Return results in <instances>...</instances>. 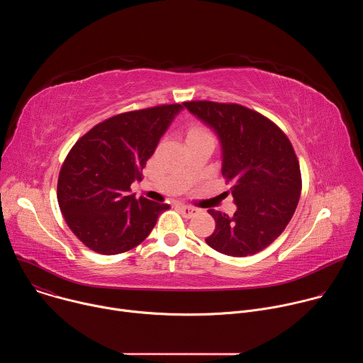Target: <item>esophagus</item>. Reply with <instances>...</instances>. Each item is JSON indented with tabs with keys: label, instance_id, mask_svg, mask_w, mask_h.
<instances>
[{
	"label": "esophagus",
	"instance_id": "esophagus-1",
	"mask_svg": "<svg viewBox=\"0 0 363 363\" xmlns=\"http://www.w3.org/2000/svg\"><path fill=\"white\" fill-rule=\"evenodd\" d=\"M179 210L184 214V217H186V218L195 217L199 213L198 208H194V206H189V205H179Z\"/></svg>",
	"mask_w": 363,
	"mask_h": 363
}]
</instances>
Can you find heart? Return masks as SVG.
Returning a JSON list of instances; mask_svg holds the SVG:
<instances>
[{
  "instance_id": "b5f03b06",
  "label": "heart",
  "mask_w": 363,
  "mask_h": 363,
  "mask_svg": "<svg viewBox=\"0 0 363 363\" xmlns=\"http://www.w3.org/2000/svg\"><path fill=\"white\" fill-rule=\"evenodd\" d=\"M205 133H208V132H206L202 126H199V125H191V126L188 128L186 138H188V136H195V135H205Z\"/></svg>"
}]
</instances>
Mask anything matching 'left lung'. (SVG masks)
Segmentation results:
<instances>
[{
  "label": "left lung",
  "mask_w": 363,
  "mask_h": 363,
  "mask_svg": "<svg viewBox=\"0 0 363 363\" xmlns=\"http://www.w3.org/2000/svg\"><path fill=\"white\" fill-rule=\"evenodd\" d=\"M182 105L220 138L223 177L237 211H210L214 233L205 241L233 257L269 247L290 223L300 199L301 174L294 149L270 119L237 103L191 100Z\"/></svg>",
  "instance_id": "1"
}]
</instances>
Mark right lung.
I'll return each mask as SVG.
<instances>
[{"mask_svg":"<svg viewBox=\"0 0 363 363\" xmlns=\"http://www.w3.org/2000/svg\"><path fill=\"white\" fill-rule=\"evenodd\" d=\"M179 103L125 112L93 126L70 149L59 174L57 201L73 234L90 250L113 255L140 244L169 208L130 194Z\"/></svg>","mask_w":363,"mask_h":363,"instance_id":"1","label":"right lung"}]
</instances>
